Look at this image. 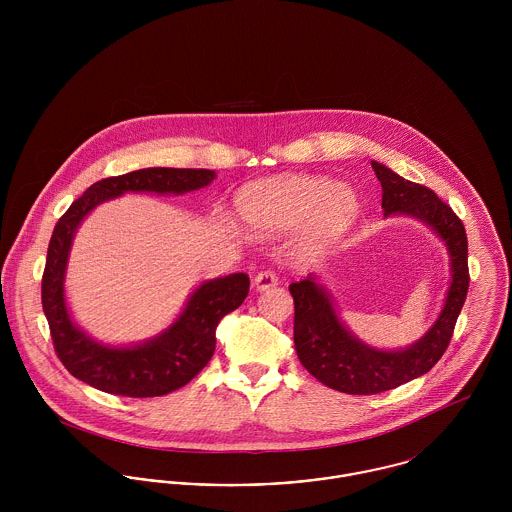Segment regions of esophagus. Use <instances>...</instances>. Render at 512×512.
<instances>
[{"label": "esophagus", "instance_id": "esophagus-1", "mask_svg": "<svg viewBox=\"0 0 512 512\" xmlns=\"http://www.w3.org/2000/svg\"><path fill=\"white\" fill-rule=\"evenodd\" d=\"M274 286H278V276H276L274 272H270V270L260 272V274L254 278V288H256L258 292H266V290H270V288H274Z\"/></svg>", "mask_w": 512, "mask_h": 512}]
</instances>
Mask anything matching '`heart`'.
Instances as JSON below:
<instances>
[{"label":"heart","instance_id":"b5f03b06","mask_svg":"<svg viewBox=\"0 0 512 512\" xmlns=\"http://www.w3.org/2000/svg\"><path fill=\"white\" fill-rule=\"evenodd\" d=\"M234 211L256 236H274L295 228V248L315 256L331 248L359 217V195L323 175H278L244 185Z\"/></svg>","mask_w":512,"mask_h":512}]
</instances>
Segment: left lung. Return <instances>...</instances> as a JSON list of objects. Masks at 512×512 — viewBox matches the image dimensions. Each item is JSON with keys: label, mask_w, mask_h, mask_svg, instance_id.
Wrapping results in <instances>:
<instances>
[{"label": "left lung", "mask_w": 512, "mask_h": 512, "mask_svg": "<svg viewBox=\"0 0 512 512\" xmlns=\"http://www.w3.org/2000/svg\"><path fill=\"white\" fill-rule=\"evenodd\" d=\"M382 185L384 217H412L436 232L449 256V288L434 325L404 349L366 345L341 321L333 295L315 276L290 286L295 319L293 343L299 363L325 386L347 394H378L426 374L445 353L469 290L467 236L434 191L406 181L386 165L370 161Z\"/></svg>", "instance_id": "left-lung-1"}]
</instances>
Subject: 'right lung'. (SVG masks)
Wrapping results in <instances>:
<instances>
[{
  "instance_id": "add662e5",
  "label": "right lung",
  "mask_w": 512,
  "mask_h": 512,
  "mask_svg": "<svg viewBox=\"0 0 512 512\" xmlns=\"http://www.w3.org/2000/svg\"><path fill=\"white\" fill-rule=\"evenodd\" d=\"M217 177L211 169L147 167L90 185L59 219L47 250L41 299L55 351L74 378L108 394L151 398L191 382L211 361L220 319L238 309L248 295L246 274H228L203 282L187 297L177 319L155 337L136 345H106L74 323L65 280L74 234L98 205L126 193L185 195Z\"/></svg>"
}]
</instances>
